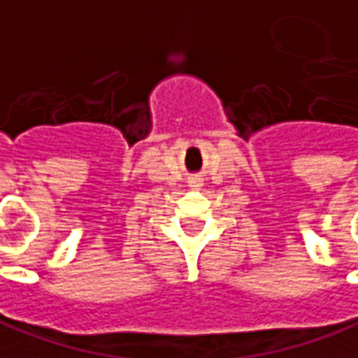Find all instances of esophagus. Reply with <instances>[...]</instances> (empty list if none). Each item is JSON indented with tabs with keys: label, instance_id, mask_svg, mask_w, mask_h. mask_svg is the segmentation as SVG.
Returning a JSON list of instances; mask_svg holds the SVG:
<instances>
[{
	"label": "esophagus",
	"instance_id": "obj_1",
	"mask_svg": "<svg viewBox=\"0 0 358 358\" xmlns=\"http://www.w3.org/2000/svg\"><path fill=\"white\" fill-rule=\"evenodd\" d=\"M201 186H203V180L201 178H198V176L196 178H189V188L192 189H199Z\"/></svg>",
	"mask_w": 358,
	"mask_h": 358
}]
</instances>
